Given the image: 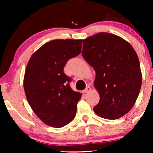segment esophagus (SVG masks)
I'll list each match as a JSON object with an SVG mask.
<instances>
[{"label":"esophagus","instance_id":"34e87169","mask_svg":"<svg viewBox=\"0 0 153 153\" xmlns=\"http://www.w3.org/2000/svg\"><path fill=\"white\" fill-rule=\"evenodd\" d=\"M91 90V88L90 86H87L86 88H85V90L82 91V93H83V94H85V93H88Z\"/></svg>","mask_w":153,"mask_h":153}]
</instances>
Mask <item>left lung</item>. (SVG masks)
I'll use <instances>...</instances> for the list:
<instances>
[{
  "mask_svg": "<svg viewBox=\"0 0 153 153\" xmlns=\"http://www.w3.org/2000/svg\"><path fill=\"white\" fill-rule=\"evenodd\" d=\"M82 55L96 71L94 85L100 101L95 113L107 119L128 113L142 85L140 61L130 44L117 35L100 32L83 40Z\"/></svg>",
  "mask_w": 153,
  "mask_h": 153,
  "instance_id": "1",
  "label": "left lung"
}]
</instances>
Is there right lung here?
<instances>
[{
	"label": "right lung",
	"mask_w": 153,
	"mask_h": 153,
	"mask_svg": "<svg viewBox=\"0 0 153 153\" xmlns=\"http://www.w3.org/2000/svg\"><path fill=\"white\" fill-rule=\"evenodd\" d=\"M82 39H55L31 55L24 78L28 102L47 125L60 128L75 118L80 93L70 86L71 78L63 72L70 59L80 54Z\"/></svg>",
	"instance_id": "obj_1"
}]
</instances>
